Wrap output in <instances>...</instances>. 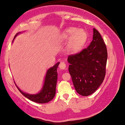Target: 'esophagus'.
Wrapping results in <instances>:
<instances>
[{
  "label": "esophagus",
  "mask_w": 125,
  "mask_h": 125,
  "mask_svg": "<svg viewBox=\"0 0 125 125\" xmlns=\"http://www.w3.org/2000/svg\"><path fill=\"white\" fill-rule=\"evenodd\" d=\"M59 67L62 70H64L66 67V64L64 62H61L59 64Z\"/></svg>",
  "instance_id": "1"
}]
</instances>
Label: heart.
I'll return each mask as SVG.
<instances>
[{
  "instance_id": "b5f03b06",
  "label": "heart",
  "mask_w": 125,
  "mask_h": 125,
  "mask_svg": "<svg viewBox=\"0 0 125 125\" xmlns=\"http://www.w3.org/2000/svg\"><path fill=\"white\" fill-rule=\"evenodd\" d=\"M62 39L67 41L70 39L68 48L71 52H77L86 43L87 35L83 29H77L76 28H69L65 30L61 35Z\"/></svg>"
}]
</instances>
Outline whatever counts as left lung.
<instances>
[{
	"label": "left lung",
	"instance_id": "8db88e82",
	"mask_svg": "<svg viewBox=\"0 0 125 125\" xmlns=\"http://www.w3.org/2000/svg\"><path fill=\"white\" fill-rule=\"evenodd\" d=\"M107 51L99 31L94 28L93 40L81 52L68 56V71L77 92L92 94L102 84L106 74Z\"/></svg>",
	"mask_w": 125,
	"mask_h": 125
}]
</instances>
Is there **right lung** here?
Here are the masks:
<instances>
[{
    "label": "right lung",
    "mask_w": 125,
    "mask_h": 125,
    "mask_svg": "<svg viewBox=\"0 0 125 125\" xmlns=\"http://www.w3.org/2000/svg\"><path fill=\"white\" fill-rule=\"evenodd\" d=\"M15 35L14 38L16 37ZM59 62L56 63L53 67H51L47 71L45 75L44 83L40 92L35 94H30L23 92L17 86V88L20 92L24 96L28 98L29 100L33 102L39 103V104H45L51 101L54 98L55 94V88H56L57 77V68H58Z\"/></svg>",
    "instance_id": "obj_1"
}]
</instances>
